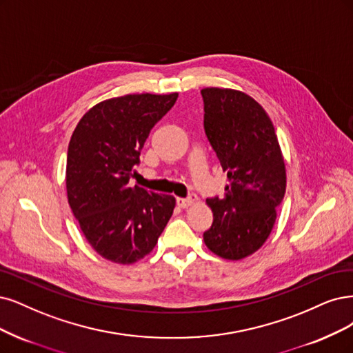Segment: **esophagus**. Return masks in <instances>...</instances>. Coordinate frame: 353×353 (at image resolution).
<instances>
[{"mask_svg":"<svg viewBox=\"0 0 353 353\" xmlns=\"http://www.w3.org/2000/svg\"><path fill=\"white\" fill-rule=\"evenodd\" d=\"M196 203H199V197L197 196H190L188 199H181V197H178L176 199V204L179 205L181 209H187V208H190V205H192V204H196Z\"/></svg>","mask_w":353,"mask_h":353,"instance_id":"34e87169","label":"esophagus"}]
</instances>
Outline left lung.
<instances>
[{"mask_svg": "<svg viewBox=\"0 0 353 353\" xmlns=\"http://www.w3.org/2000/svg\"><path fill=\"white\" fill-rule=\"evenodd\" d=\"M204 130L228 184L208 199L213 223L204 244L225 260H242L270 236L286 191V163L272 119L250 94L204 88Z\"/></svg>", "mask_w": 353, "mask_h": 353, "instance_id": "8db88e82", "label": "left lung"}]
</instances>
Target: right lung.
I'll return each mask as SVG.
<instances>
[{
  "mask_svg": "<svg viewBox=\"0 0 353 353\" xmlns=\"http://www.w3.org/2000/svg\"><path fill=\"white\" fill-rule=\"evenodd\" d=\"M178 98L125 94L92 106L68 144L67 199L83 235L101 257L117 264L144 259L175 209V197L130 185L150 130Z\"/></svg>",
  "mask_w": 353,
  "mask_h": 353,
  "instance_id": "right-lung-1",
  "label": "right lung"
}]
</instances>
